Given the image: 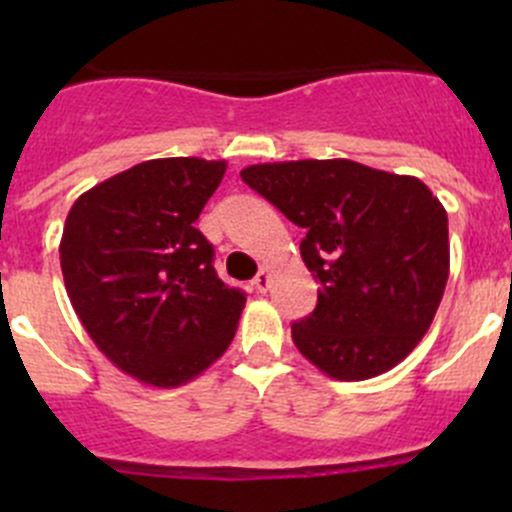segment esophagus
Here are the masks:
<instances>
[{
  "label": "esophagus",
  "mask_w": 512,
  "mask_h": 512,
  "mask_svg": "<svg viewBox=\"0 0 512 512\" xmlns=\"http://www.w3.org/2000/svg\"><path fill=\"white\" fill-rule=\"evenodd\" d=\"M252 285H255L257 292L265 294L267 289H270V285H272V275L267 270H260V272H257L255 280H252Z\"/></svg>",
  "instance_id": "1"
}]
</instances>
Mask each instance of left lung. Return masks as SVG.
Here are the masks:
<instances>
[{"label":"left lung","mask_w":512,"mask_h":512,"mask_svg":"<svg viewBox=\"0 0 512 512\" xmlns=\"http://www.w3.org/2000/svg\"><path fill=\"white\" fill-rule=\"evenodd\" d=\"M242 180L287 220L317 280V307L292 324L304 359L339 381L394 369L431 327L446 289L448 215L414 175L347 158L257 163Z\"/></svg>","instance_id":"left-lung-1"}]
</instances>
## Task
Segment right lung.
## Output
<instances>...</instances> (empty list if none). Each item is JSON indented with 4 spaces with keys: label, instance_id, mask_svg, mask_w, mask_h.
Returning a JSON list of instances; mask_svg holds the SVG:
<instances>
[{
    "label": "right lung",
    "instance_id": "obj_1",
    "mask_svg": "<svg viewBox=\"0 0 512 512\" xmlns=\"http://www.w3.org/2000/svg\"><path fill=\"white\" fill-rule=\"evenodd\" d=\"M227 163L156 158L79 195L59 257L81 324L113 364L138 381L175 389L225 354L245 292L213 267L195 227Z\"/></svg>",
    "mask_w": 512,
    "mask_h": 512
}]
</instances>
